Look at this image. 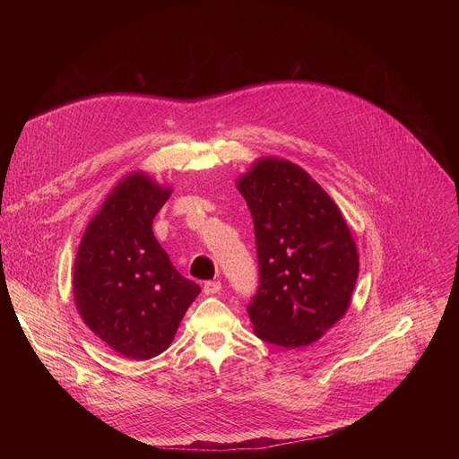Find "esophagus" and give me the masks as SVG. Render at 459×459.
Returning a JSON list of instances; mask_svg holds the SVG:
<instances>
[{
  "label": "esophagus",
  "instance_id": "esophagus-1",
  "mask_svg": "<svg viewBox=\"0 0 459 459\" xmlns=\"http://www.w3.org/2000/svg\"><path fill=\"white\" fill-rule=\"evenodd\" d=\"M220 290H221V281L211 280V281H205V285H204V292H205L207 296H214V294H218Z\"/></svg>",
  "mask_w": 459,
  "mask_h": 459
}]
</instances>
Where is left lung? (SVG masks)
<instances>
[{
    "label": "left lung",
    "instance_id": "left-lung-1",
    "mask_svg": "<svg viewBox=\"0 0 459 459\" xmlns=\"http://www.w3.org/2000/svg\"><path fill=\"white\" fill-rule=\"evenodd\" d=\"M255 236L259 285L247 305L259 340L303 347L347 312L359 261L333 198L298 165L265 158L238 181Z\"/></svg>",
    "mask_w": 459,
    "mask_h": 459
}]
</instances>
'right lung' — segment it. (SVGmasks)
<instances>
[{
	"label": "right lung",
	"instance_id": "obj_1",
	"mask_svg": "<svg viewBox=\"0 0 459 459\" xmlns=\"http://www.w3.org/2000/svg\"><path fill=\"white\" fill-rule=\"evenodd\" d=\"M170 190L147 176H126L89 223L74 264V299L108 347L151 359L172 342L200 285L183 278L152 232Z\"/></svg>",
	"mask_w": 459,
	"mask_h": 459
}]
</instances>
